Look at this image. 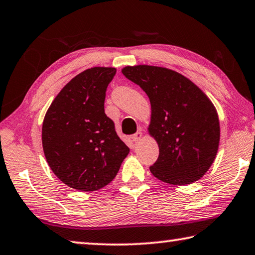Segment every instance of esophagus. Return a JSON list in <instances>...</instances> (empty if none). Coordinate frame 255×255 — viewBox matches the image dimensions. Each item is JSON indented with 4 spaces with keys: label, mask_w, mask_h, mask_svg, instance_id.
I'll return each instance as SVG.
<instances>
[{
    "label": "esophagus",
    "mask_w": 255,
    "mask_h": 255,
    "mask_svg": "<svg viewBox=\"0 0 255 255\" xmlns=\"http://www.w3.org/2000/svg\"><path fill=\"white\" fill-rule=\"evenodd\" d=\"M141 136H143V133H141L140 131H137L136 133H133L132 137H131L133 143H138V141L141 139Z\"/></svg>",
    "instance_id": "1"
}]
</instances>
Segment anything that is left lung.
Listing matches in <instances>:
<instances>
[{"mask_svg":"<svg viewBox=\"0 0 255 255\" xmlns=\"http://www.w3.org/2000/svg\"><path fill=\"white\" fill-rule=\"evenodd\" d=\"M122 72L149 99L148 132L159 149L152 174L174 185L201 179L215 161L221 138L213 102L188 77L169 68L136 65Z\"/></svg>","mask_w":255,"mask_h":255,"instance_id":"obj_1","label":"left lung"}]
</instances>
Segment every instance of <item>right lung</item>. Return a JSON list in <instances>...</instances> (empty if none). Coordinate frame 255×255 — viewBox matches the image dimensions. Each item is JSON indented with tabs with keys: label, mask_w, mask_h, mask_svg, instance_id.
<instances>
[{
	"label": "right lung",
	"mask_w": 255,
	"mask_h": 255,
	"mask_svg": "<svg viewBox=\"0 0 255 255\" xmlns=\"http://www.w3.org/2000/svg\"><path fill=\"white\" fill-rule=\"evenodd\" d=\"M115 67H92L68 82L45 115L41 140L54 174L70 188L96 191L117 175L129 153L105 114Z\"/></svg>",
	"instance_id": "1"
}]
</instances>
